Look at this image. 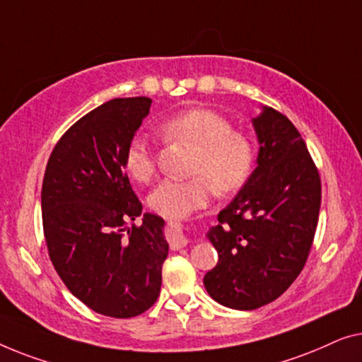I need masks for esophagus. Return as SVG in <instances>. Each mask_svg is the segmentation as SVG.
Returning <instances> with one entry per match:
<instances>
[{"label":"esophagus","instance_id":"obj_1","mask_svg":"<svg viewBox=\"0 0 362 362\" xmlns=\"http://www.w3.org/2000/svg\"><path fill=\"white\" fill-rule=\"evenodd\" d=\"M188 244V239H187V236L185 234L182 233V230H175L174 233L170 234V247L174 249H177V251H179V249H182V247H185Z\"/></svg>","mask_w":362,"mask_h":362}]
</instances>
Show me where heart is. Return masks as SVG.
I'll return each mask as SVG.
<instances>
[{"label":"heart","mask_w":362,"mask_h":362,"mask_svg":"<svg viewBox=\"0 0 362 362\" xmlns=\"http://www.w3.org/2000/svg\"><path fill=\"white\" fill-rule=\"evenodd\" d=\"M167 142L192 146L190 180H162L149 195V206L165 218H183L203 208L215 193L233 192L249 179L254 146L247 136L234 131L231 121L213 110L195 108L174 115L159 124ZM124 169L137 182L156 174V154L144 134L132 136L123 156Z\"/></svg>","instance_id":"obj_1"}]
</instances>
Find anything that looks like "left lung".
Returning a JSON list of instances; mask_svg holds the SVG:
<instances>
[{"label": "left lung", "instance_id": "left-lung-1", "mask_svg": "<svg viewBox=\"0 0 362 362\" xmlns=\"http://www.w3.org/2000/svg\"><path fill=\"white\" fill-rule=\"evenodd\" d=\"M257 167L206 233L218 264L203 277L215 302L256 310L287 290L307 262L317 230L322 183L297 128L261 106L252 118Z\"/></svg>", "mask_w": 362, "mask_h": 362}]
</instances>
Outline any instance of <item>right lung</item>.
<instances>
[{"mask_svg":"<svg viewBox=\"0 0 362 362\" xmlns=\"http://www.w3.org/2000/svg\"><path fill=\"white\" fill-rule=\"evenodd\" d=\"M147 96L106 101L60 137L40 193L55 271L96 313L131 318L160 293L165 221L144 213L124 174V149L149 115ZM143 216L141 227L127 225Z\"/></svg>","mask_w":362,"mask_h":362,"instance_id":"right-lung-1","label":"right lung"}]
</instances>
